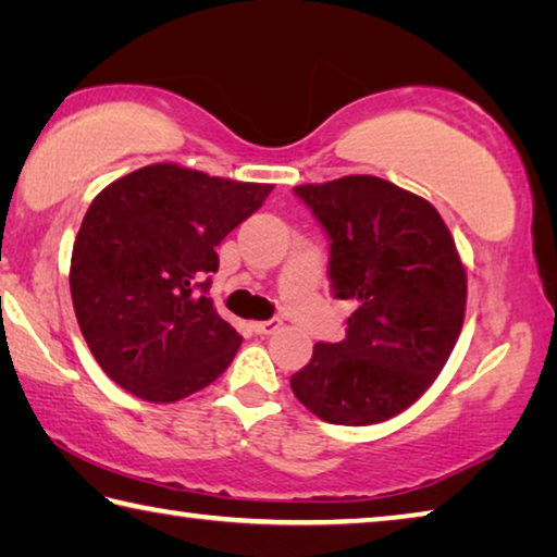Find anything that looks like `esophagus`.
Wrapping results in <instances>:
<instances>
[{"label":"esophagus","mask_w":557,"mask_h":557,"mask_svg":"<svg viewBox=\"0 0 557 557\" xmlns=\"http://www.w3.org/2000/svg\"><path fill=\"white\" fill-rule=\"evenodd\" d=\"M280 319H270V322H256L252 324V332L256 334H260V336H270V334H275V332H280Z\"/></svg>","instance_id":"34e87169"}]
</instances>
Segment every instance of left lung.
<instances>
[{
    "instance_id": "1",
    "label": "left lung",
    "mask_w": 557,
    "mask_h": 557,
    "mask_svg": "<svg viewBox=\"0 0 557 557\" xmlns=\"http://www.w3.org/2000/svg\"><path fill=\"white\" fill-rule=\"evenodd\" d=\"M295 191L332 238L329 277L348 299L346 338L314 346L292 393L332 425L408 410L445 369L467 312V268L435 206L385 178L351 174Z\"/></svg>"
}]
</instances>
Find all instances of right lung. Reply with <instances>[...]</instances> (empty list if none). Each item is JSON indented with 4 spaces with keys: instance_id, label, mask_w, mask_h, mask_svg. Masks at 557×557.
I'll list each match as a JSON object with an SVG mask.
<instances>
[{
    "instance_id": "1",
    "label": "right lung",
    "mask_w": 557,
    "mask_h": 557,
    "mask_svg": "<svg viewBox=\"0 0 557 557\" xmlns=\"http://www.w3.org/2000/svg\"><path fill=\"white\" fill-rule=\"evenodd\" d=\"M272 188L162 162L92 199L73 243L71 297L90 354L120 388L176 403L228 369L243 336L203 292L215 245Z\"/></svg>"
}]
</instances>
